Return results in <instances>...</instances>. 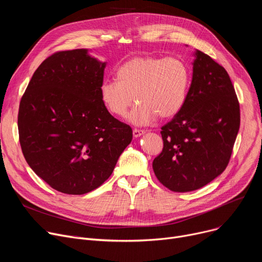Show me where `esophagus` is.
I'll list each match as a JSON object with an SVG mask.
<instances>
[{
	"label": "esophagus",
	"mask_w": 262,
	"mask_h": 262,
	"mask_svg": "<svg viewBox=\"0 0 262 262\" xmlns=\"http://www.w3.org/2000/svg\"><path fill=\"white\" fill-rule=\"evenodd\" d=\"M144 133H145V132H144L143 129H137V128H134V129H133V135H134L135 138H137V137L142 136Z\"/></svg>",
	"instance_id": "34e87169"
}]
</instances>
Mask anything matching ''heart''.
Wrapping results in <instances>:
<instances>
[{"instance_id":"b5f03b06","label":"heart","mask_w":262,"mask_h":262,"mask_svg":"<svg viewBox=\"0 0 262 262\" xmlns=\"http://www.w3.org/2000/svg\"><path fill=\"white\" fill-rule=\"evenodd\" d=\"M117 80L101 85V99L110 114L126 117L135 98L138 104L129 120L136 125H147L156 120L170 119L184 107L190 86V69L182 59L136 56L124 62Z\"/></svg>"}]
</instances>
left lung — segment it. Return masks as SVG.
<instances>
[{
  "label": "left lung",
  "mask_w": 262,
  "mask_h": 262,
  "mask_svg": "<svg viewBox=\"0 0 262 262\" xmlns=\"http://www.w3.org/2000/svg\"><path fill=\"white\" fill-rule=\"evenodd\" d=\"M240 127V105L225 69L195 52L187 100L161 127L162 152L154 159L158 181L174 192L200 189L229 162Z\"/></svg>",
  "instance_id": "left-lung-1"
}]
</instances>
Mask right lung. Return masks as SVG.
<instances>
[{
	"instance_id": "obj_1",
	"label": "right lung",
	"mask_w": 262,
	"mask_h": 262,
	"mask_svg": "<svg viewBox=\"0 0 262 262\" xmlns=\"http://www.w3.org/2000/svg\"><path fill=\"white\" fill-rule=\"evenodd\" d=\"M105 67L85 49L56 52L38 67L21 98L24 158L66 194H85L104 184L133 138L130 126L102 102Z\"/></svg>"
}]
</instances>
